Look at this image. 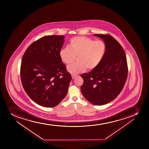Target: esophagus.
I'll return each instance as SVG.
<instances>
[{
    "instance_id": "obj_1",
    "label": "esophagus",
    "mask_w": 149,
    "mask_h": 149,
    "mask_svg": "<svg viewBox=\"0 0 149 149\" xmlns=\"http://www.w3.org/2000/svg\"><path fill=\"white\" fill-rule=\"evenodd\" d=\"M77 75H72V79L75 78L76 77H77Z\"/></svg>"
}]
</instances>
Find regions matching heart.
<instances>
[{"label": "heart", "instance_id": "heart-1", "mask_svg": "<svg viewBox=\"0 0 149 149\" xmlns=\"http://www.w3.org/2000/svg\"><path fill=\"white\" fill-rule=\"evenodd\" d=\"M105 51V45L103 42L94 41L87 37L80 36L71 39L69 47L60 51V57L64 63L69 64L77 57V63L67 67L70 73L75 75L85 70H92L100 63Z\"/></svg>", "mask_w": 149, "mask_h": 149}]
</instances>
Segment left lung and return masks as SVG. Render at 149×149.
Masks as SVG:
<instances>
[{"mask_svg": "<svg viewBox=\"0 0 149 149\" xmlns=\"http://www.w3.org/2000/svg\"><path fill=\"white\" fill-rule=\"evenodd\" d=\"M104 42V54L97 67L82 74L81 92L95 105L106 104L113 100L123 88L128 74L127 59L122 46L109 34H94Z\"/></svg>", "mask_w": 149, "mask_h": 149, "instance_id": "left-lung-1", "label": "left lung"}]
</instances>
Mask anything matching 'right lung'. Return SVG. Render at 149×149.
<instances>
[{
	"instance_id": "obj_1",
	"label": "right lung",
	"mask_w": 149,
	"mask_h": 149,
	"mask_svg": "<svg viewBox=\"0 0 149 149\" xmlns=\"http://www.w3.org/2000/svg\"><path fill=\"white\" fill-rule=\"evenodd\" d=\"M64 38L56 35L42 37L28 47L22 58L23 87L33 101L45 107L59 104L72 79L59 55Z\"/></svg>"
}]
</instances>
